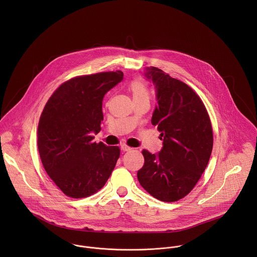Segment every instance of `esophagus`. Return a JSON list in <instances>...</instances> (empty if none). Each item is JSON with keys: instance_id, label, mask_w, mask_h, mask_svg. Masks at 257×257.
<instances>
[{"instance_id": "obj_1", "label": "esophagus", "mask_w": 257, "mask_h": 257, "mask_svg": "<svg viewBox=\"0 0 257 257\" xmlns=\"http://www.w3.org/2000/svg\"><path fill=\"white\" fill-rule=\"evenodd\" d=\"M121 150H123V151H131V150H133L134 148L133 147H128V146H126V145H122L121 147Z\"/></svg>"}]
</instances>
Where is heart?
<instances>
[{"label":"heart","instance_id":"obj_1","mask_svg":"<svg viewBox=\"0 0 257 257\" xmlns=\"http://www.w3.org/2000/svg\"><path fill=\"white\" fill-rule=\"evenodd\" d=\"M128 89L133 95L134 101L149 100V91H148L147 84L143 79L141 78L134 79L130 83Z\"/></svg>","mask_w":257,"mask_h":257}]
</instances>
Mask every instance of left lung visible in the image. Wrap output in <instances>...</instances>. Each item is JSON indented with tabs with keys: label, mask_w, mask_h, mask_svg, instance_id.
I'll return each instance as SVG.
<instances>
[{
	"label": "left lung",
	"mask_w": 257,
	"mask_h": 257,
	"mask_svg": "<svg viewBox=\"0 0 257 257\" xmlns=\"http://www.w3.org/2000/svg\"><path fill=\"white\" fill-rule=\"evenodd\" d=\"M147 77L156 88L151 122L161 133L163 147L156 155L143 150L145 164L138 179L152 197L176 202L193 190L208 165L214 142L212 122L190 86L156 67Z\"/></svg>",
	"instance_id": "left-lung-1"
}]
</instances>
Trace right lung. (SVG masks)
<instances>
[{"instance_id":"right-lung-1","label":"right lung","mask_w":257,"mask_h":257,"mask_svg":"<svg viewBox=\"0 0 257 257\" xmlns=\"http://www.w3.org/2000/svg\"><path fill=\"white\" fill-rule=\"evenodd\" d=\"M119 70L76 76L62 83L41 112L37 147L50 179L70 198L97 193L119 157V147L95 143L105 94L122 80Z\"/></svg>"}]
</instances>
